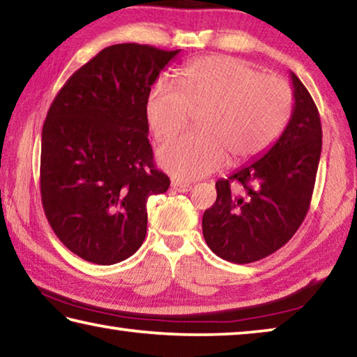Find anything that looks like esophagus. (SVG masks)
Wrapping results in <instances>:
<instances>
[{
    "label": "esophagus",
    "mask_w": 357,
    "mask_h": 357,
    "mask_svg": "<svg viewBox=\"0 0 357 357\" xmlns=\"http://www.w3.org/2000/svg\"><path fill=\"white\" fill-rule=\"evenodd\" d=\"M172 189L176 192H187L192 189V184L189 183H181V181H172Z\"/></svg>",
    "instance_id": "1"
}]
</instances>
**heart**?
<instances>
[{
	"label": "heart",
	"mask_w": 357,
	"mask_h": 357,
	"mask_svg": "<svg viewBox=\"0 0 357 357\" xmlns=\"http://www.w3.org/2000/svg\"><path fill=\"white\" fill-rule=\"evenodd\" d=\"M293 112L287 80L263 74L231 56H206L179 70V88L155 83L148 94L146 119L167 140L203 113L200 130L165 143L159 164L179 179H197L227 164L255 159L279 140Z\"/></svg>",
	"instance_id": "1"
}]
</instances>
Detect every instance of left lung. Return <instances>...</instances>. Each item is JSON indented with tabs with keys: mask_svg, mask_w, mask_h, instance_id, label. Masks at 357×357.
I'll return each mask as SVG.
<instances>
[{
	"mask_svg": "<svg viewBox=\"0 0 357 357\" xmlns=\"http://www.w3.org/2000/svg\"><path fill=\"white\" fill-rule=\"evenodd\" d=\"M294 107L279 140L261 159L215 183L203 214L209 249L227 261H258L285 245L304 222L321 155V121L310 93L291 72ZM236 182L239 192L231 189Z\"/></svg>",
	"mask_w": 357,
	"mask_h": 357,
	"instance_id": "8db88e82",
	"label": "left lung"
}]
</instances>
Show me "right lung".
<instances>
[{
    "mask_svg": "<svg viewBox=\"0 0 357 357\" xmlns=\"http://www.w3.org/2000/svg\"><path fill=\"white\" fill-rule=\"evenodd\" d=\"M179 50L116 44L70 75L42 128L40 197L58 239L86 261L114 264L140 249L151 195L170 178L154 165L146 100Z\"/></svg>",
    "mask_w": 357,
    "mask_h": 357,
    "instance_id": "obj_1",
    "label": "right lung"
}]
</instances>
